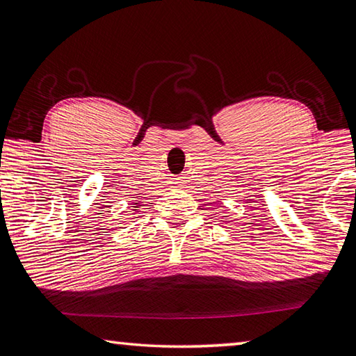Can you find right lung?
I'll use <instances>...</instances> for the list:
<instances>
[{
	"instance_id": "obj_1",
	"label": "right lung",
	"mask_w": 356,
	"mask_h": 356,
	"mask_svg": "<svg viewBox=\"0 0 356 356\" xmlns=\"http://www.w3.org/2000/svg\"><path fill=\"white\" fill-rule=\"evenodd\" d=\"M138 197H140V196H138ZM135 204H137V205H134V209H132V210H134V211H137V210H138V207H140V205H138V204H140V200H138V202H135Z\"/></svg>"
}]
</instances>
